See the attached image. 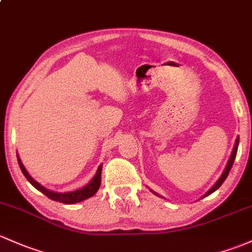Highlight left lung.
<instances>
[{
    "label": "left lung",
    "instance_id": "8db88e82",
    "mask_svg": "<svg viewBox=\"0 0 252 252\" xmlns=\"http://www.w3.org/2000/svg\"><path fill=\"white\" fill-rule=\"evenodd\" d=\"M238 145H239V137H238V139H237V141H235V145H234V148H233V152H232V155H231V158H229L228 163H227V166H226V169H224V171H223V173H222L221 177H220V179L217 180V182H216L215 185H214L213 187H211L210 190H208V192L205 193V195H204V197H206V195L211 194V193H213V192H215V190H216L217 189H220V186H221V185L223 184V182H224V180L227 179V176H228L229 171H231V169H232V166H233V163H234L235 156H237Z\"/></svg>",
    "mask_w": 252,
    "mask_h": 252
}]
</instances>
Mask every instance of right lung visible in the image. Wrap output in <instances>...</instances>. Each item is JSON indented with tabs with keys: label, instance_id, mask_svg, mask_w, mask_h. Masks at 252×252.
Wrapping results in <instances>:
<instances>
[{
	"label": "right lung",
	"instance_id": "obj_1",
	"mask_svg": "<svg viewBox=\"0 0 252 252\" xmlns=\"http://www.w3.org/2000/svg\"><path fill=\"white\" fill-rule=\"evenodd\" d=\"M18 157V163H19V166L21 169V171H23L24 176L26 177V180H28L29 182H30L31 185H32L35 189H37L39 190V192L43 193L44 195H47V197L49 198V199L52 200H55V202H59V203H63V204H75V203H78V202H82V200H86L87 198H91L93 195L95 194V193L97 192V189H99L100 187V182H101V169H102V165H100L99 168H97V171L96 174H95V176L93 177V180L91 182H89L87 186H84L83 189H77V190H73V192H67V193H57V192H52V190L44 189L42 185H39L38 182H36L35 180L32 179V177L29 175L28 171H26L25 166L23 165V163H21L19 156L17 155Z\"/></svg>",
	"mask_w": 252,
	"mask_h": 252
}]
</instances>
